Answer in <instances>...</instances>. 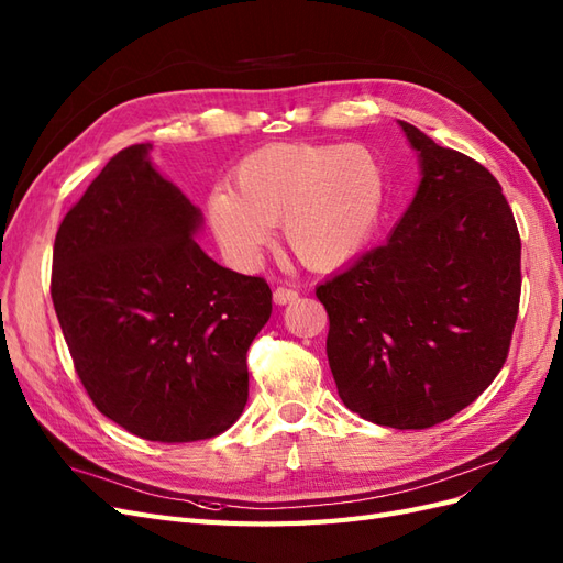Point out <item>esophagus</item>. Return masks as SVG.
Returning <instances> with one entry per match:
<instances>
[{
  "label": "esophagus",
  "instance_id": "34e87169",
  "mask_svg": "<svg viewBox=\"0 0 563 563\" xmlns=\"http://www.w3.org/2000/svg\"><path fill=\"white\" fill-rule=\"evenodd\" d=\"M272 298H275L277 305H286V302H294L298 298V291H294V288H286V286H277Z\"/></svg>",
  "mask_w": 563,
  "mask_h": 563
}]
</instances>
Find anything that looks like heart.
<instances>
[{
  "mask_svg": "<svg viewBox=\"0 0 563 563\" xmlns=\"http://www.w3.org/2000/svg\"><path fill=\"white\" fill-rule=\"evenodd\" d=\"M230 187L209 197L220 246L253 263L282 223L286 246L314 269L360 253L378 225L387 180L373 150L335 143H272L236 164Z\"/></svg>",
  "mask_w": 563,
  "mask_h": 563,
  "instance_id": "obj_1",
  "label": "heart"
}]
</instances>
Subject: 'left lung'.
<instances>
[{
	"label": "left lung",
	"mask_w": 563,
	"mask_h": 563,
	"mask_svg": "<svg viewBox=\"0 0 563 563\" xmlns=\"http://www.w3.org/2000/svg\"><path fill=\"white\" fill-rule=\"evenodd\" d=\"M420 183L383 246L317 286L327 354L350 411L424 430L498 376L519 312L521 242L500 183L399 122Z\"/></svg>",
	"instance_id": "obj_1"
}]
</instances>
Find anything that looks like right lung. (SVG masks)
<instances>
[{
    "instance_id": "right-lung-1",
    "label": "right lung",
    "mask_w": 563,
    "mask_h": 563,
    "mask_svg": "<svg viewBox=\"0 0 563 563\" xmlns=\"http://www.w3.org/2000/svg\"><path fill=\"white\" fill-rule=\"evenodd\" d=\"M150 152L152 143L117 152L67 211L51 298L98 411L135 437L183 444L242 416L246 352L272 291L201 251L199 207Z\"/></svg>"
}]
</instances>
